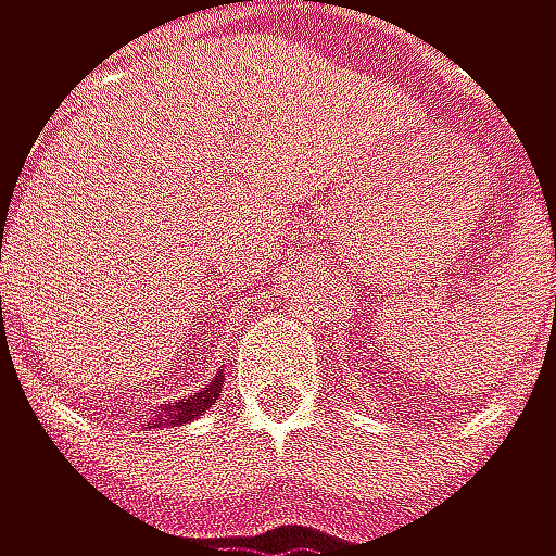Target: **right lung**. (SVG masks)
I'll use <instances>...</instances> for the list:
<instances>
[{
	"mask_svg": "<svg viewBox=\"0 0 556 556\" xmlns=\"http://www.w3.org/2000/svg\"><path fill=\"white\" fill-rule=\"evenodd\" d=\"M222 384H225V375L218 371L202 391L188 394V397H181V401L159 404V407L149 410V418H146V414H138V418H142V425H146L149 431H152V428H181V425H188V421H195L202 410H208V407L218 401Z\"/></svg>",
	"mask_w": 556,
	"mask_h": 556,
	"instance_id": "add662e5",
	"label": "right lung"
}]
</instances>
